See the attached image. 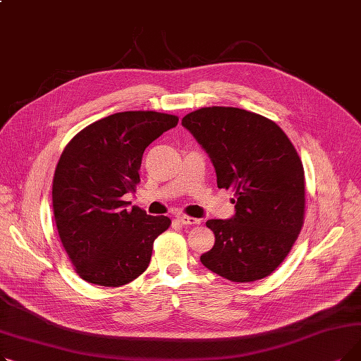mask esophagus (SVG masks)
<instances>
[{
    "label": "esophagus",
    "mask_w": 361,
    "mask_h": 361,
    "mask_svg": "<svg viewBox=\"0 0 361 361\" xmlns=\"http://www.w3.org/2000/svg\"><path fill=\"white\" fill-rule=\"evenodd\" d=\"M177 219H178V222H181L183 225H196V224H200V219L192 218V216H187V215H178Z\"/></svg>",
    "instance_id": "obj_1"
}]
</instances>
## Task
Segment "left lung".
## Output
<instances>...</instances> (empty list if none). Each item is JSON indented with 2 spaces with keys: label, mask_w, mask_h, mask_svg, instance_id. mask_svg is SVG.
Here are the masks:
<instances>
[{
  "label": "left lung",
  "mask_w": 361,
  "mask_h": 361,
  "mask_svg": "<svg viewBox=\"0 0 361 361\" xmlns=\"http://www.w3.org/2000/svg\"><path fill=\"white\" fill-rule=\"evenodd\" d=\"M209 155L216 184L235 193L230 219H209L214 247L203 267L233 282L271 275L290 253L305 218V169L286 133L259 114L209 106L183 118Z\"/></svg>",
  "instance_id": "8db88e82"
}]
</instances>
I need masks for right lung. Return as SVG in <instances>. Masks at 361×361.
Returning <instances> with one entry per match:
<instances>
[{"instance_id":"obj_1","label":"right lung","mask_w":361,"mask_h":361,"mask_svg":"<svg viewBox=\"0 0 361 361\" xmlns=\"http://www.w3.org/2000/svg\"><path fill=\"white\" fill-rule=\"evenodd\" d=\"M178 117L117 112L75 135L56 164L52 206L56 230L75 272L90 283L121 287L149 267L155 238L171 224L123 196L135 192L145 149Z\"/></svg>"}]
</instances>
